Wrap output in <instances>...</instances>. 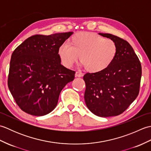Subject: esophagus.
I'll list each match as a JSON object with an SVG mask.
<instances>
[{"mask_svg":"<svg viewBox=\"0 0 151 151\" xmlns=\"http://www.w3.org/2000/svg\"><path fill=\"white\" fill-rule=\"evenodd\" d=\"M83 75H84V74L80 71H76L75 73V76H77V77H82V76H83Z\"/></svg>","mask_w":151,"mask_h":151,"instance_id":"obj_1","label":"esophagus"}]
</instances>
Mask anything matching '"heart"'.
<instances>
[{"mask_svg": "<svg viewBox=\"0 0 151 151\" xmlns=\"http://www.w3.org/2000/svg\"><path fill=\"white\" fill-rule=\"evenodd\" d=\"M117 51L114 41L95 33L82 32L70 37L69 44L63 43L58 49L61 62L70 68L78 60L90 73L102 71L113 62Z\"/></svg>", "mask_w": 151, "mask_h": 151, "instance_id": "heart-1", "label": "heart"}]
</instances>
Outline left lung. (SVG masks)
I'll return each mask as SVG.
<instances>
[{"label":"left lung","instance_id":"left-lung-1","mask_svg":"<svg viewBox=\"0 0 151 151\" xmlns=\"http://www.w3.org/2000/svg\"><path fill=\"white\" fill-rule=\"evenodd\" d=\"M99 34L115 41L117 54L106 69L84 76V99L89 110L97 116H116L126 110L138 95L142 65L126 40L110 34Z\"/></svg>","mask_w":151,"mask_h":151}]
</instances>
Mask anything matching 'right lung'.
Segmentation results:
<instances>
[{
    "mask_svg": "<svg viewBox=\"0 0 151 151\" xmlns=\"http://www.w3.org/2000/svg\"><path fill=\"white\" fill-rule=\"evenodd\" d=\"M73 32L27 38L13 52L8 86L16 103L27 114L42 116L52 111L75 71L61 65L58 49Z\"/></svg>",
    "mask_w": 151,
    "mask_h": 151,
    "instance_id": "1",
    "label": "right lung"
}]
</instances>
